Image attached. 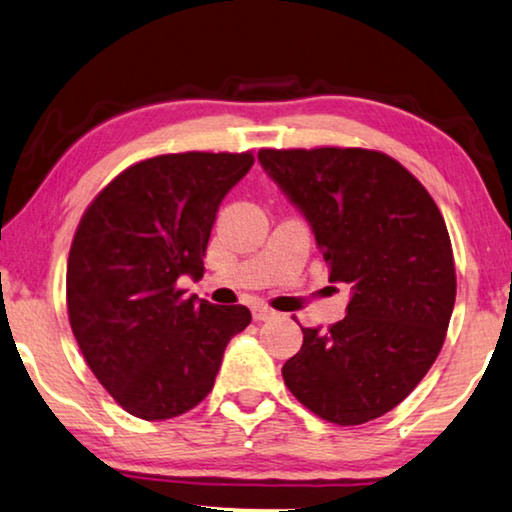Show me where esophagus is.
I'll list each match as a JSON object with an SVG mask.
<instances>
[{"label":"esophagus","instance_id":"esophagus-1","mask_svg":"<svg viewBox=\"0 0 512 512\" xmlns=\"http://www.w3.org/2000/svg\"><path fill=\"white\" fill-rule=\"evenodd\" d=\"M251 314H254V321H268V318H272L277 311L270 309L268 305H263V302H256V305L251 307Z\"/></svg>","mask_w":512,"mask_h":512}]
</instances>
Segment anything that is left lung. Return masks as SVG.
Here are the masks:
<instances>
[{"mask_svg": "<svg viewBox=\"0 0 512 512\" xmlns=\"http://www.w3.org/2000/svg\"><path fill=\"white\" fill-rule=\"evenodd\" d=\"M258 161L305 212L330 281L353 288L342 321L302 328V348L281 367L286 388L335 425L381 418L446 342L457 277L441 210L379 150L263 147Z\"/></svg>", "mask_w": 512, "mask_h": 512, "instance_id": "obj_1", "label": "left lung"}]
</instances>
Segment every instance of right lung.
<instances>
[{
	"mask_svg": "<svg viewBox=\"0 0 512 512\" xmlns=\"http://www.w3.org/2000/svg\"><path fill=\"white\" fill-rule=\"evenodd\" d=\"M251 152H180L138 161L87 205L66 263L73 337L96 379L131 416L168 420L203 402L244 305L184 295L203 277L219 203Z\"/></svg>",
	"mask_w": 512,
	"mask_h": 512,
	"instance_id": "add662e5",
	"label": "right lung"
}]
</instances>
